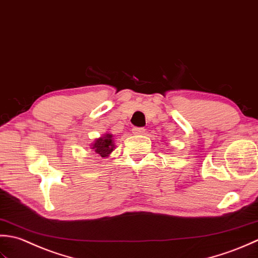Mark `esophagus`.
<instances>
[{
	"instance_id": "34e87169",
	"label": "esophagus",
	"mask_w": 258,
	"mask_h": 258,
	"mask_svg": "<svg viewBox=\"0 0 258 258\" xmlns=\"http://www.w3.org/2000/svg\"><path fill=\"white\" fill-rule=\"evenodd\" d=\"M145 131H146V129H145V128H138V127H135V128L133 129V134H134V135H137V136H141V135H144V134H145Z\"/></svg>"
}]
</instances>
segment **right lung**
I'll list each match as a JSON object with an SVG mask.
<instances>
[{
    "label": "right lung",
    "instance_id": "1",
    "mask_svg": "<svg viewBox=\"0 0 258 258\" xmlns=\"http://www.w3.org/2000/svg\"><path fill=\"white\" fill-rule=\"evenodd\" d=\"M90 149L94 151V154L99 155L102 158H108L115 149L113 135L106 133L103 136L94 139L93 143L90 145Z\"/></svg>",
    "mask_w": 258,
    "mask_h": 258
}]
</instances>
